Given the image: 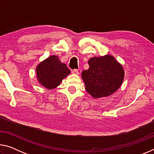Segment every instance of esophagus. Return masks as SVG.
I'll use <instances>...</instances> for the list:
<instances>
[{
  "instance_id": "esophagus-1",
  "label": "esophagus",
  "mask_w": 154,
  "mask_h": 154,
  "mask_svg": "<svg viewBox=\"0 0 154 154\" xmlns=\"http://www.w3.org/2000/svg\"><path fill=\"white\" fill-rule=\"evenodd\" d=\"M72 73L75 74V75H79V72L78 71L77 69H74V70H72Z\"/></svg>"
}]
</instances>
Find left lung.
Masks as SVG:
<instances>
[{
	"label": "left lung",
	"instance_id": "1",
	"mask_svg": "<svg viewBox=\"0 0 154 154\" xmlns=\"http://www.w3.org/2000/svg\"><path fill=\"white\" fill-rule=\"evenodd\" d=\"M88 64L89 69L82 71V77L85 90L94 98L111 95L120 87L124 69L113 56L94 57L89 60Z\"/></svg>",
	"mask_w": 154,
	"mask_h": 154
}]
</instances>
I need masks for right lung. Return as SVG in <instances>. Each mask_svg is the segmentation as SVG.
<instances>
[{"label":"right lung","mask_w":154,"mask_h":154,"mask_svg":"<svg viewBox=\"0 0 154 154\" xmlns=\"http://www.w3.org/2000/svg\"><path fill=\"white\" fill-rule=\"evenodd\" d=\"M70 72L66 64L62 63L56 56L49 57L36 67L38 82L49 90L59 85L62 79Z\"/></svg>","instance_id":"1"}]
</instances>
